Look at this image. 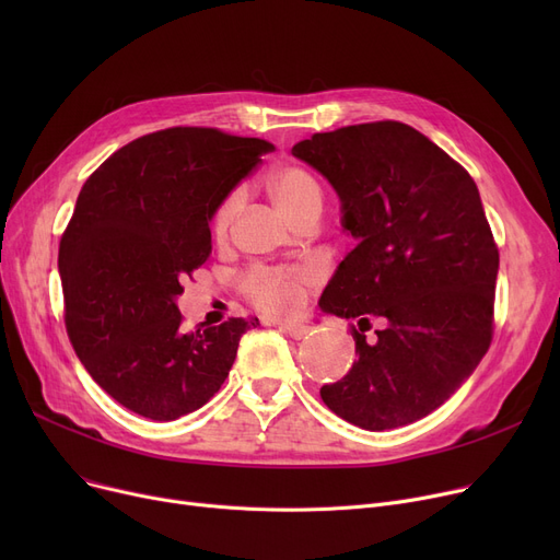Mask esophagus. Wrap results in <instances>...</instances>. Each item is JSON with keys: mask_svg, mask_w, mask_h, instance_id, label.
Here are the masks:
<instances>
[{"mask_svg": "<svg viewBox=\"0 0 560 560\" xmlns=\"http://www.w3.org/2000/svg\"><path fill=\"white\" fill-rule=\"evenodd\" d=\"M279 329H281L285 336H290L292 340H302V338H306V336L311 334V327H306V325H295V322H281Z\"/></svg>", "mask_w": 560, "mask_h": 560, "instance_id": "1", "label": "esophagus"}]
</instances>
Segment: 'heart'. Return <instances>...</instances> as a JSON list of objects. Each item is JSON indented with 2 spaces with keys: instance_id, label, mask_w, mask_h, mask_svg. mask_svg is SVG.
Returning <instances> with one entry per match:
<instances>
[{
  "instance_id": "1",
  "label": "heart",
  "mask_w": 560,
  "mask_h": 560,
  "mask_svg": "<svg viewBox=\"0 0 560 560\" xmlns=\"http://www.w3.org/2000/svg\"><path fill=\"white\" fill-rule=\"evenodd\" d=\"M268 190L281 213L290 220H302L308 213H319L325 190L317 176L300 165L285 163L270 172ZM243 195L231 190L220 199L211 215V231L215 241H224L231 224L238 215ZM317 281V272L311 268H254L238 281L243 295L262 313L290 315L304 306L306 290Z\"/></svg>"
}]
</instances>
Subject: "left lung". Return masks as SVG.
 <instances>
[{
    "label": "left lung",
    "instance_id": "8db88e82",
    "mask_svg": "<svg viewBox=\"0 0 560 560\" xmlns=\"http://www.w3.org/2000/svg\"><path fill=\"white\" fill-rule=\"evenodd\" d=\"M292 154L331 182L359 238L319 298L359 319V361L319 397L368 431L422 420L475 372L492 342L499 249L469 172L395 120L313 133ZM376 316L387 327L370 343Z\"/></svg>",
    "mask_w": 560,
    "mask_h": 560
}]
</instances>
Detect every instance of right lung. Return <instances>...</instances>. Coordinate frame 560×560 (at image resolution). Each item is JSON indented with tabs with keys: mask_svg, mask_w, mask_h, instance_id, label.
I'll return each instance as SVG.
<instances>
[{
	"mask_svg": "<svg viewBox=\"0 0 560 560\" xmlns=\"http://www.w3.org/2000/svg\"><path fill=\"white\" fill-rule=\"evenodd\" d=\"M275 144L213 127L131 140L88 176L61 235L63 317L79 361L133 413L170 422L209 401L256 317L184 331L174 304L211 254V215Z\"/></svg>",
	"mask_w": 560,
	"mask_h": 560,
	"instance_id": "right-lung-1",
	"label": "right lung"
}]
</instances>
